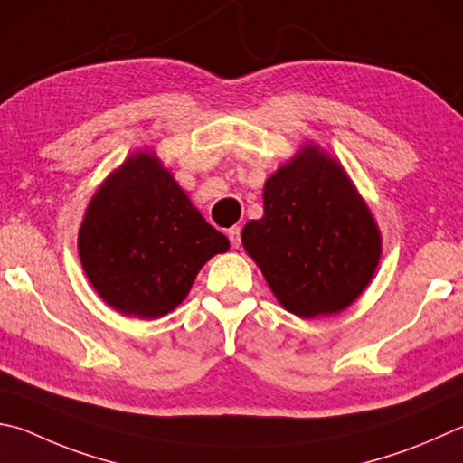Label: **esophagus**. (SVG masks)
Wrapping results in <instances>:
<instances>
[{
    "mask_svg": "<svg viewBox=\"0 0 463 463\" xmlns=\"http://www.w3.org/2000/svg\"><path fill=\"white\" fill-rule=\"evenodd\" d=\"M229 239L234 249L241 247V226H232V229H229Z\"/></svg>",
    "mask_w": 463,
    "mask_h": 463,
    "instance_id": "obj_1",
    "label": "esophagus"
}]
</instances>
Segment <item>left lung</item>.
I'll use <instances>...</instances> for the list:
<instances>
[{
    "instance_id": "8db88e82",
    "label": "left lung",
    "mask_w": 463,
    "mask_h": 463,
    "mask_svg": "<svg viewBox=\"0 0 463 463\" xmlns=\"http://www.w3.org/2000/svg\"><path fill=\"white\" fill-rule=\"evenodd\" d=\"M263 210L242 229V245L288 312L338 314L371 283L381 234L326 151L307 146L279 167L265 182Z\"/></svg>"
}]
</instances>
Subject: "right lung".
I'll list each match as a JSON object with an SVG mask.
<instances>
[{"instance_id":"obj_1","label":"right lung","mask_w":463,"mask_h":463,"mask_svg":"<svg viewBox=\"0 0 463 463\" xmlns=\"http://www.w3.org/2000/svg\"><path fill=\"white\" fill-rule=\"evenodd\" d=\"M229 239L192 206L157 157L136 154L99 188L79 232L82 269L109 306L156 319L180 306Z\"/></svg>"}]
</instances>
